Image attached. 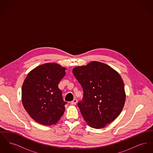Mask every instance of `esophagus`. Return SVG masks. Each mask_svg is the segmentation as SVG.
Segmentation results:
<instances>
[{
	"label": "esophagus",
	"instance_id": "esophagus-1",
	"mask_svg": "<svg viewBox=\"0 0 153 153\" xmlns=\"http://www.w3.org/2000/svg\"><path fill=\"white\" fill-rule=\"evenodd\" d=\"M77 99H74V100H73V101H72V102H71V104H77Z\"/></svg>",
	"mask_w": 153,
	"mask_h": 153
}]
</instances>
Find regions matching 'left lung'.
<instances>
[{"mask_svg":"<svg viewBox=\"0 0 153 153\" xmlns=\"http://www.w3.org/2000/svg\"><path fill=\"white\" fill-rule=\"evenodd\" d=\"M73 73L83 89L82 99L77 105L88 126L102 128L114 121L121 113L126 100L120 74L97 61L77 66Z\"/></svg>","mask_w":153,"mask_h":153,"instance_id":"8db88e82","label":"left lung"}]
</instances>
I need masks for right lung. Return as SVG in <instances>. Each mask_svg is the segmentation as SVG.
I'll use <instances>...</instances> for the list:
<instances>
[{
    "label": "right lung",
    "instance_id": "right-lung-1",
    "mask_svg": "<svg viewBox=\"0 0 153 153\" xmlns=\"http://www.w3.org/2000/svg\"><path fill=\"white\" fill-rule=\"evenodd\" d=\"M65 70L56 63L44 64L30 72L24 81L22 104L37 123L55 124L64 114L67 102L64 101L58 85L65 76Z\"/></svg>",
    "mask_w": 153,
    "mask_h": 153
}]
</instances>
